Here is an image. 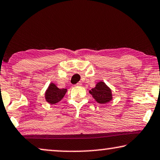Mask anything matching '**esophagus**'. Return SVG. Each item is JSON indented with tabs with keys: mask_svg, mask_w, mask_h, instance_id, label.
<instances>
[{
	"mask_svg": "<svg viewBox=\"0 0 160 160\" xmlns=\"http://www.w3.org/2000/svg\"><path fill=\"white\" fill-rule=\"evenodd\" d=\"M76 86H82V82H78V83L76 84Z\"/></svg>",
	"mask_w": 160,
	"mask_h": 160,
	"instance_id": "1",
	"label": "esophagus"
}]
</instances>
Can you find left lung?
I'll return each mask as SVG.
<instances>
[{
    "label": "left lung",
    "instance_id": "8db88e82",
    "mask_svg": "<svg viewBox=\"0 0 160 160\" xmlns=\"http://www.w3.org/2000/svg\"><path fill=\"white\" fill-rule=\"evenodd\" d=\"M96 101L100 104H106L112 99L111 89L104 82H99L96 85L95 88L89 91Z\"/></svg>",
    "mask_w": 160,
    "mask_h": 160
}]
</instances>
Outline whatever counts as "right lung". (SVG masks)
Wrapping results in <instances>:
<instances>
[{
  "mask_svg": "<svg viewBox=\"0 0 160 160\" xmlns=\"http://www.w3.org/2000/svg\"><path fill=\"white\" fill-rule=\"evenodd\" d=\"M67 91V88H58V87L55 86V84L52 82V83L50 84L45 92L46 101L48 103H50V105L56 104L57 102H60L63 99Z\"/></svg>",
  "mask_w": 160,
  "mask_h": 160,
  "instance_id": "obj_1",
  "label": "right lung"
}]
</instances>
